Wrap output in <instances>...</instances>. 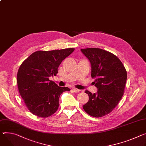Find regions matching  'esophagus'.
I'll list each match as a JSON object with an SVG mask.
<instances>
[{
  "mask_svg": "<svg viewBox=\"0 0 146 146\" xmlns=\"http://www.w3.org/2000/svg\"><path fill=\"white\" fill-rule=\"evenodd\" d=\"M72 90H73V92H78L79 91H80V90H78V89H77V88H73L72 89Z\"/></svg>",
  "mask_w": 146,
  "mask_h": 146,
  "instance_id": "34e87169",
  "label": "esophagus"
}]
</instances>
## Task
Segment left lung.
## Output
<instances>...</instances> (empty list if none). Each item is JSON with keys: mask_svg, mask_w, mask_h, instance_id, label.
Here are the masks:
<instances>
[{"mask_svg": "<svg viewBox=\"0 0 146 146\" xmlns=\"http://www.w3.org/2000/svg\"><path fill=\"white\" fill-rule=\"evenodd\" d=\"M91 66V77L95 78L98 91L92 94L86 90L88 101L83 106L90 115L100 117L110 113L121 100L127 79L121 61L112 53L100 48L82 49Z\"/></svg>", "mask_w": 146, "mask_h": 146, "instance_id": "obj_1", "label": "left lung"}]
</instances>
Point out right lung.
Wrapping results in <instances>:
<instances>
[{"mask_svg": "<svg viewBox=\"0 0 146 146\" xmlns=\"http://www.w3.org/2000/svg\"><path fill=\"white\" fill-rule=\"evenodd\" d=\"M74 48L34 52L21 64L17 75L20 94L34 115L47 117L58 109L60 94L70 89L59 87L49 77L56 76L61 62Z\"/></svg>", "mask_w": 146, "mask_h": 146, "instance_id": "obj_1", "label": "right lung"}]
</instances>
